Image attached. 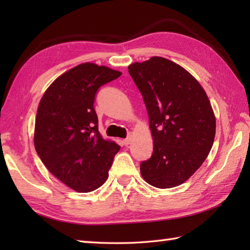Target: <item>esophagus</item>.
Listing matches in <instances>:
<instances>
[{
	"label": "esophagus",
	"instance_id": "34e87169",
	"mask_svg": "<svg viewBox=\"0 0 250 250\" xmlns=\"http://www.w3.org/2000/svg\"><path fill=\"white\" fill-rule=\"evenodd\" d=\"M122 143H124V145L128 146L130 143H131V137H126V139H125L124 141H122Z\"/></svg>",
	"mask_w": 250,
	"mask_h": 250
}]
</instances>
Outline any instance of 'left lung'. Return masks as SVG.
I'll return each instance as SVG.
<instances>
[{"instance_id":"left-lung-1","label":"left lung","mask_w":250,"mask_h":250,"mask_svg":"<svg viewBox=\"0 0 250 250\" xmlns=\"http://www.w3.org/2000/svg\"><path fill=\"white\" fill-rule=\"evenodd\" d=\"M129 74L143 95L153 140L151 157L141 174L153 187L184 184L213 146L216 119L207 94L184 67L166 58L134 62Z\"/></svg>"}]
</instances>
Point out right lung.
Masks as SVG:
<instances>
[{"mask_svg": "<svg viewBox=\"0 0 250 250\" xmlns=\"http://www.w3.org/2000/svg\"><path fill=\"white\" fill-rule=\"evenodd\" d=\"M121 72L83 63L46 90L37 108L34 146L48 171L77 192L101 187L120 146L99 132L93 103L101 86Z\"/></svg>", "mask_w": 250, "mask_h": 250, "instance_id": "1", "label": "right lung"}]
</instances>
